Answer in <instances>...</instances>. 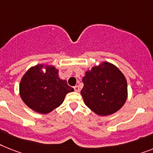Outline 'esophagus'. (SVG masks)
<instances>
[{
	"mask_svg": "<svg viewBox=\"0 0 153 153\" xmlns=\"http://www.w3.org/2000/svg\"><path fill=\"white\" fill-rule=\"evenodd\" d=\"M74 89L76 92H79V90H80V89H79V87L77 85L75 86V87H74Z\"/></svg>",
	"mask_w": 153,
	"mask_h": 153,
	"instance_id": "esophagus-1",
	"label": "esophagus"
}]
</instances>
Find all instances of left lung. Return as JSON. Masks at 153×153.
I'll return each mask as SVG.
<instances>
[{
    "mask_svg": "<svg viewBox=\"0 0 153 153\" xmlns=\"http://www.w3.org/2000/svg\"><path fill=\"white\" fill-rule=\"evenodd\" d=\"M82 81L81 95L88 108L99 116H108L118 111L127 100L126 78L118 68L103 62L87 71Z\"/></svg>",
    "mask_w": 153,
    "mask_h": 153,
    "instance_id": "1",
    "label": "left lung"
}]
</instances>
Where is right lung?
I'll return each instance as SVG.
<instances>
[{
  "label": "right lung",
  "instance_id": "obj_1",
  "mask_svg": "<svg viewBox=\"0 0 153 153\" xmlns=\"http://www.w3.org/2000/svg\"><path fill=\"white\" fill-rule=\"evenodd\" d=\"M43 65L31 67L22 76L19 85L20 96L25 104L36 113L47 114L59 107L65 94L74 91L67 81L59 76V70L54 66Z\"/></svg>",
  "mask_w": 153,
  "mask_h": 153
}]
</instances>
